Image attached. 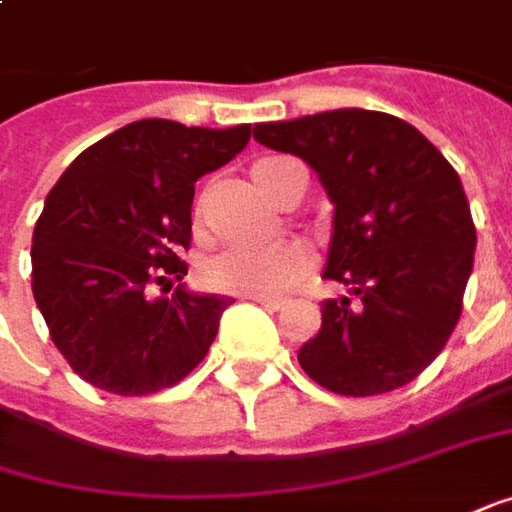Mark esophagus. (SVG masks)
I'll return each instance as SVG.
<instances>
[{"label":"esophagus","mask_w":512,"mask_h":512,"mask_svg":"<svg viewBox=\"0 0 512 512\" xmlns=\"http://www.w3.org/2000/svg\"><path fill=\"white\" fill-rule=\"evenodd\" d=\"M249 300H255L257 306H263V309H269V311L283 309V300H274V297H249Z\"/></svg>","instance_id":"34e87169"}]
</instances>
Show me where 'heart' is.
Instances as JSON below:
<instances>
[{
	"label": "heart",
	"instance_id": "obj_1",
	"mask_svg": "<svg viewBox=\"0 0 512 512\" xmlns=\"http://www.w3.org/2000/svg\"><path fill=\"white\" fill-rule=\"evenodd\" d=\"M289 161L266 158L252 167L257 189L280 203L283 192V167ZM311 269V252L297 243H277L266 249H226L206 263V283L223 294L238 297H280L291 291Z\"/></svg>",
	"mask_w": 512,
	"mask_h": 512
}]
</instances>
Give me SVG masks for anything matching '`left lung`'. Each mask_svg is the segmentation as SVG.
<instances>
[{
	"instance_id": "8db88e82",
	"label": "left lung",
	"mask_w": 512,
	"mask_h": 512,
	"mask_svg": "<svg viewBox=\"0 0 512 512\" xmlns=\"http://www.w3.org/2000/svg\"><path fill=\"white\" fill-rule=\"evenodd\" d=\"M255 141L303 158L334 203L323 277L348 286L297 360L317 385L377 397L416 379L462 314L476 226L456 169L397 115L328 110L255 124Z\"/></svg>"
}]
</instances>
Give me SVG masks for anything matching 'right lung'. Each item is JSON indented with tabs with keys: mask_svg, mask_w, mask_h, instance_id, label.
<instances>
[{
	"mask_svg": "<svg viewBox=\"0 0 512 512\" xmlns=\"http://www.w3.org/2000/svg\"><path fill=\"white\" fill-rule=\"evenodd\" d=\"M252 127L133 121L64 169L33 229V297L70 368L118 397L169 388L206 357L232 297H150L186 274L195 181L229 164Z\"/></svg>",
	"mask_w": 512,
	"mask_h": 512,
	"instance_id": "right-lung-1",
	"label": "right lung"
}]
</instances>
